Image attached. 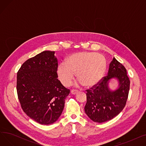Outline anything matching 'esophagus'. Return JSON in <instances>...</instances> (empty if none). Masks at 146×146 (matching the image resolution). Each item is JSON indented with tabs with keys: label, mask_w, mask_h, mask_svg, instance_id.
Returning a JSON list of instances; mask_svg holds the SVG:
<instances>
[{
	"label": "esophagus",
	"mask_w": 146,
	"mask_h": 146,
	"mask_svg": "<svg viewBox=\"0 0 146 146\" xmlns=\"http://www.w3.org/2000/svg\"><path fill=\"white\" fill-rule=\"evenodd\" d=\"M78 92V90H76V89H72V90H71V93H72V94H73V95H75V94H76Z\"/></svg>",
	"instance_id": "esophagus-1"
}]
</instances>
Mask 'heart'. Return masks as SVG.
<instances>
[{
  "instance_id": "b5f03b06",
  "label": "heart",
  "mask_w": 146,
  "mask_h": 146,
  "mask_svg": "<svg viewBox=\"0 0 146 146\" xmlns=\"http://www.w3.org/2000/svg\"><path fill=\"white\" fill-rule=\"evenodd\" d=\"M106 61L100 54L79 52L69 56L57 67L58 77L64 85H70L76 72V76L86 87L94 86L105 74Z\"/></svg>"
}]
</instances>
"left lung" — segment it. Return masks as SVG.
<instances>
[{
  "label": "left lung",
  "instance_id": "1",
  "mask_svg": "<svg viewBox=\"0 0 146 146\" xmlns=\"http://www.w3.org/2000/svg\"><path fill=\"white\" fill-rule=\"evenodd\" d=\"M117 78L119 88L111 91L109 80ZM130 80L125 67L113 58L110 64L108 75L96 85L86 90L87 102L85 111L90 119L102 123L113 119L124 108L129 90Z\"/></svg>",
  "mask_w": 146,
  "mask_h": 146
}]
</instances>
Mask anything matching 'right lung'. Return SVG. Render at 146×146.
<instances>
[{"label":"right lung","instance_id":"add662e5","mask_svg":"<svg viewBox=\"0 0 146 146\" xmlns=\"http://www.w3.org/2000/svg\"><path fill=\"white\" fill-rule=\"evenodd\" d=\"M55 52L44 51L28 59L17 73L18 97L24 112L43 125L55 122L70 94L58 80Z\"/></svg>","mask_w":146,"mask_h":146}]
</instances>
